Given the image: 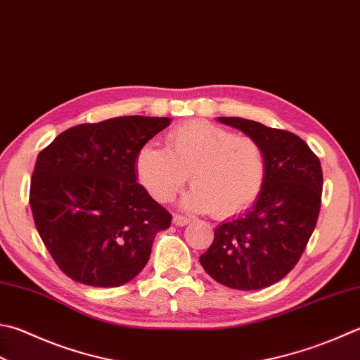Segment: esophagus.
I'll return each instance as SVG.
<instances>
[{"label": "esophagus", "instance_id": "esophagus-1", "mask_svg": "<svg viewBox=\"0 0 360 360\" xmlns=\"http://www.w3.org/2000/svg\"><path fill=\"white\" fill-rule=\"evenodd\" d=\"M172 222H174V226H177V227H185L189 222H191V219L186 218V216H181V214H174Z\"/></svg>", "mask_w": 360, "mask_h": 360}]
</instances>
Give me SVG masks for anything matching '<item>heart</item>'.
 I'll use <instances>...</instances> for the list:
<instances>
[{"label": "heart", "instance_id": "1", "mask_svg": "<svg viewBox=\"0 0 360 360\" xmlns=\"http://www.w3.org/2000/svg\"><path fill=\"white\" fill-rule=\"evenodd\" d=\"M136 167L142 185L158 202H171L189 179L193 189L183 198V207L213 212L218 218L248 210L266 180V157L259 142L205 120L174 128L166 148L146 144Z\"/></svg>", "mask_w": 360, "mask_h": 360}]
</instances>
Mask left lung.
<instances>
[{"label": "left lung", "instance_id": "1", "mask_svg": "<svg viewBox=\"0 0 360 360\" xmlns=\"http://www.w3.org/2000/svg\"><path fill=\"white\" fill-rule=\"evenodd\" d=\"M263 147L266 180L254 207L214 229L200 255L216 282L235 290H260L283 279L306 249L321 205V162L295 133L241 117H218Z\"/></svg>", "mask_w": 360, "mask_h": 360}]
</instances>
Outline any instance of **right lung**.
Instances as JSON below:
<instances>
[{
    "mask_svg": "<svg viewBox=\"0 0 360 360\" xmlns=\"http://www.w3.org/2000/svg\"><path fill=\"white\" fill-rule=\"evenodd\" d=\"M169 117L124 116L72 127L37 155L34 222L59 269L91 287H119L150 259L172 216L136 181V158Z\"/></svg>",
    "mask_w": 360,
    "mask_h": 360,
    "instance_id": "right-lung-1",
    "label": "right lung"
}]
</instances>
